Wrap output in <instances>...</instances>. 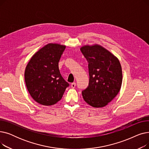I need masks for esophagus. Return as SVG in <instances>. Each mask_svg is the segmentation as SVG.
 Segmentation results:
<instances>
[{"label": "esophagus", "mask_w": 149, "mask_h": 149, "mask_svg": "<svg viewBox=\"0 0 149 149\" xmlns=\"http://www.w3.org/2000/svg\"><path fill=\"white\" fill-rule=\"evenodd\" d=\"M76 86V83H72L71 84V88H75Z\"/></svg>", "instance_id": "1"}]
</instances>
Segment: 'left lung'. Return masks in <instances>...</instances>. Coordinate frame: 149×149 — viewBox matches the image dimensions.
I'll return each instance as SVG.
<instances>
[{
	"instance_id": "left-lung-1",
	"label": "left lung",
	"mask_w": 149,
	"mask_h": 149,
	"mask_svg": "<svg viewBox=\"0 0 149 149\" xmlns=\"http://www.w3.org/2000/svg\"><path fill=\"white\" fill-rule=\"evenodd\" d=\"M81 53L88 63L89 85L82 91L84 100L93 107L106 106L118 94L123 74L120 63L100 45L84 46Z\"/></svg>"
}]
</instances>
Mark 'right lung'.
<instances>
[{
    "label": "right lung",
    "instance_id": "1",
    "mask_svg": "<svg viewBox=\"0 0 149 149\" xmlns=\"http://www.w3.org/2000/svg\"><path fill=\"white\" fill-rule=\"evenodd\" d=\"M66 46L49 43L39 49L26 67L25 80L32 98L43 106L60 101L69 84L60 74L58 62Z\"/></svg>",
    "mask_w": 149,
    "mask_h": 149
}]
</instances>
